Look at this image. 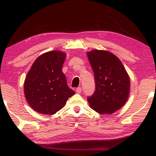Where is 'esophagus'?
Returning a JSON list of instances; mask_svg holds the SVG:
<instances>
[{
  "mask_svg": "<svg viewBox=\"0 0 156 156\" xmlns=\"http://www.w3.org/2000/svg\"><path fill=\"white\" fill-rule=\"evenodd\" d=\"M76 93H78V94L81 93V92H82V87H79L76 88Z\"/></svg>",
  "mask_w": 156,
  "mask_h": 156,
  "instance_id": "1",
  "label": "esophagus"
}]
</instances>
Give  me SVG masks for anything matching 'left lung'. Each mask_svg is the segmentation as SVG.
<instances>
[{"label":"left lung","instance_id":"left-lung-1","mask_svg":"<svg viewBox=\"0 0 156 156\" xmlns=\"http://www.w3.org/2000/svg\"><path fill=\"white\" fill-rule=\"evenodd\" d=\"M94 73L95 91L87 97L90 107L100 114H110L125 104L130 80L120 60L112 53L93 50L87 53Z\"/></svg>","mask_w":156,"mask_h":156}]
</instances>
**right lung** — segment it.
Instances as JSON below:
<instances>
[{"mask_svg":"<svg viewBox=\"0 0 156 156\" xmlns=\"http://www.w3.org/2000/svg\"><path fill=\"white\" fill-rule=\"evenodd\" d=\"M65 54L51 51L41 55L25 78L24 93L29 105L42 114L53 115L75 92L69 88L62 72Z\"/></svg>","mask_w":156,"mask_h":156,"instance_id":"add662e5","label":"right lung"}]
</instances>
